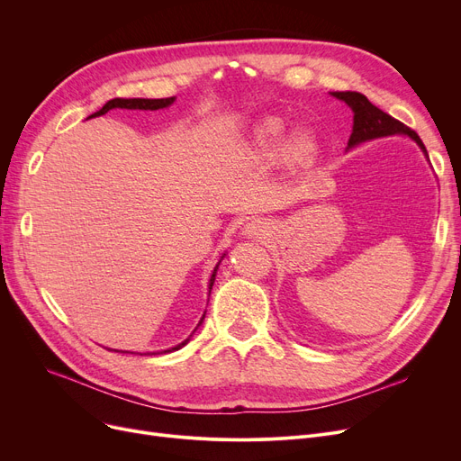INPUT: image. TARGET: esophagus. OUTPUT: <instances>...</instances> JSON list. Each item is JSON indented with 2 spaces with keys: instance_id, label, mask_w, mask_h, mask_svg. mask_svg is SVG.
<instances>
[{
  "instance_id": "esophagus-1",
  "label": "esophagus",
  "mask_w": 461,
  "mask_h": 461,
  "mask_svg": "<svg viewBox=\"0 0 461 461\" xmlns=\"http://www.w3.org/2000/svg\"><path fill=\"white\" fill-rule=\"evenodd\" d=\"M265 230H267V228H265V224L261 222V221H250V222H247L245 224V228H243V233L247 235V237H261V235H265Z\"/></svg>"
}]
</instances>
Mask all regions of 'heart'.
I'll return each instance as SVG.
<instances>
[{"label":"heart","mask_w":461,"mask_h":461,"mask_svg":"<svg viewBox=\"0 0 461 461\" xmlns=\"http://www.w3.org/2000/svg\"><path fill=\"white\" fill-rule=\"evenodd\" d=\"M252 148L258 158L265 162H278L287 158L294 166H306L316 160L320 153L318 136L308 129H301L285 140V127L278 117L259 119L254 134Z\"/></svg>","instance_id":"obj_1"}]
</instances>
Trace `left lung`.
<instances>
[{
	"mask_svg": "<svg viewBox=\"0 0 461 461\" xmlns=\"http://www.w3.org/2000/svg\"><path fill=\"white\" fill-rule=\"evenodd\" d=\"M332 96H336L338 101H344L351 110H353V132L348 141V149L357 148V145L372 141L375 138H384V136H394V134H405L413 141H417L419 148L428 158V151L424 148L422 140L415 131H411L403 123H400L398 119L393 115L384 113L377 106H374L365 95L357 93V91H332Z\"/></svg>",
	"mask_w": 461,
	"mask_h": 461,
	"instance_id": "obj_1",
	"label": "left lung"
}]
</instances>
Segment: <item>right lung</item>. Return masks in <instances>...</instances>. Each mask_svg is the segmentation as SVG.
Returning <instances> with one entry per match:
<instances>
[{
	"label": "right lung",
	"mask_w": 461,
	"mask_h": 461,
	"mask_svg": "<svg viewBox=\"0 0 461 461\" xmlns=\"http://www.w3.org/2000/svg\"><path fill=\"white\" fill-rule=\"evenodd\" d=\"M174 101H176V96H169V99H112V101H108L99 112H95V113H91L87 119H91V117H99V115H104V113H108L110 110H113V108H121V110H160V108H167V106H172L174 104ZM224 256L226 254H222L221 256V259H218V263L214 265V269H212V273H211V278H209V295H211V289H212V284H214V278H216V271H218V265H221V261L224 259ZM203 318H205V312H203V316H202V320H200V323L196 325V329L192 330V334L198 330V327L203 323ZM192 334L186 338V340H183L181 344H177L176 348H169V349H164V351H160V353H172V351H177V349H181L183 346H186L188 342H190V338H192ZM110 351H117V349H110ZM121 353H129V351H121ZM141 355V353H140ZM143 355H155V353H143Z\"/></svg>",
	"instance_id": "1"
}]
</instances>
